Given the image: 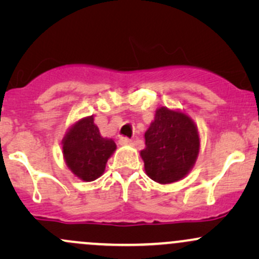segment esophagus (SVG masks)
Wrapping results in <instances>:
<instances>
[{"mask_svg":"<svg viewBox=\"0 0 259 259\" xmlns=\"http://www.w3.org/2000/svg\"><path fill=\"white\" fill-rule=\"evenodd\" d=\"M119 144L121 145V146H132L134 142H133V140H130L127 138H120L119 139Z\"/></svg>","mask_w":259,"mask_h":259,"instance_id":"34e87169","label":"esophagus"}]
</instances>
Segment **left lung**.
Instances as JSON below:
<instances>
[{
  "mask_svg": "<svg viewBox=\"0 0 259 259\" xmlns=\"http://www.w3.org/2000/svg\"><path fill=\"white\" fill-rule=\"evenodd\" d=\"M140 152L147 177L156 183H177L194 168L200 152V134L191 117L179 109L157 108L145 133Z\"/></svg>",
  "mask_w": 259,
  "mask_h": 259,
  "instance_id": "left-lung-1",
  "label": "left lung"
}]
</instances>
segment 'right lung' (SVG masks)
<instances>
[{
	"label": "right lung",
	"instance_id": "1",
	"mask_svg": "<svg viewBox=\"0 0 259 259\" xmlns=\"http://www.w3.org/2000/svg\"><path fill=\"white\" fill-rule=\"evenodd\" d=\"M117 150L112 139L101 136L94 115L73 124L62 140V152L67 167L82 181H94L103 174L108 158Z\"/></svg>",
	"mask_w": 259,
	"mask_h": 259
}]
</instances>
